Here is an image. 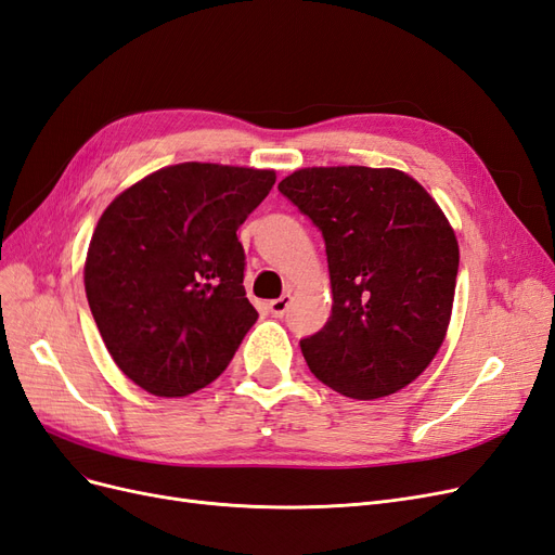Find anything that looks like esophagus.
<instances>
[{
  "label": "esophagus",
  "instance_id": "1",
  "mask_svg": "<svg viewBox=\"0 0 555 555\" xmlns=\"http://www.w3.org/2000/svg\"><path fill=\"white\" fill-rule=\"evenodd\" d=\"M289 306H292V294L287 292V294H282L280 298L271 300V312H273L275 317H284V312L289 310Z\"/></svg>",
  "mask_w": 555,
  "mask_h": 555
}]
</instances>
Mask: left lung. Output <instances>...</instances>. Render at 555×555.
<instances>
[{"mask_svg": "<svg viewBox=\"0 0 555 555\" xmlns=\"http://www.w3.org/2000/svg\"><path fill=\"white\" fill-rule=\"evenodd\" d=\"M278 190L326 245L331 317L300 340L312 375L357 400L405 389L438 354L451 319L459 243L444 212L396 169L314 166Z\"/></svg>", "mask_w": 555, "mask_h": 555, "instance_id": "obj_1", "label": "left lung"}]
</instances>
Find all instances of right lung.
Wrapping results in <instances>:
<instances>
[{"instance_id":"right-lung-1","label":"right lung","mask_w":555,"mask_h":555,"mask_svg":"<svg viewBox=\"0 0 555 555\" xmlns=\"http://www.w3.org/2000/svg\"><path fill=\"white\" fill-rule=\"evenodd\" d=\"M273 184L275 171L184 162L104 210L86 259L88 304L113 361L147 393L204 389L257 322L236 231Z\"/></svg>"}]
</instances>
